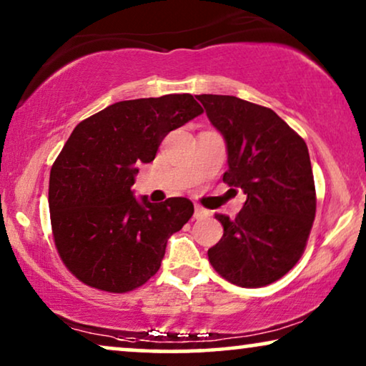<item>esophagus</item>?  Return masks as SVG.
<instances>
[{"label": "esophagus", "mask_w": 366, "mask_h": 366, "mask_svg": "<svg viewBox=\"0 0 366 366\" xmlns=\"http://www.w3.org/2000/svg\"><path fill=\"white\" fill-rule=\"evenodd\" d=\"M208 214V209H204L203 207H199V204H194V218H203Z\"/></svg>", "instance_id": "esophagus-1"}]
</instances>
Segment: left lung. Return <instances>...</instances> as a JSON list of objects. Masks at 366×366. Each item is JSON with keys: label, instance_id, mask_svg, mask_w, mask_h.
I'll list each match as a JSON object with an SVG mask.
<instances>
[{"label": "left lung", "instance_id": "obj_1", "mask_svg": "<svg viewBox=\"0 0 366 366\" xmlns=\"http://www.w3.org/2000/svg\"><path fill=\"white\" fill-rule=\"evenodd\" d=\"M227 143L223 182L247 194L237 218L217 213L223 237L209 263L244 288L277 282L302 257L317 198L307 143L273 109L228 94H198Z\"/></svg>", "mask_w": 366, "mask_h": 366}]
</instances>
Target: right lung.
Segmentation results:
<instances>
[{"label":"right lung","mask_w":366,"mask_h":366,"mask_svg":"<svg viewBox=\"0 0 366 366\" xmlns=\"http://www.w3.org/2000/svg\"><path fill=\"white\" fill-rule=\"evenodd\" d=\"M202 113L192 94H164L109 104L73 129L49 173L48 202L54 244L79 282L124 293L158 272L193 203H149L132 187L163 138Z\"/></svg>","instance_id":"add662e5"}]
</instances>
